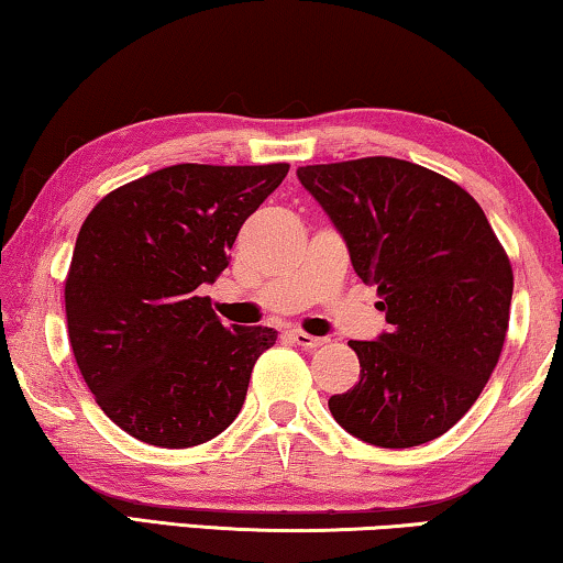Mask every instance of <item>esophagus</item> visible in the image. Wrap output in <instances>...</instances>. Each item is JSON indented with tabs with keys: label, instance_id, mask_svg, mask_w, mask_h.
I'll list each match as a JSON object with an SVG mask.
<instances>
[{
	"label": "esophagus",
	"instance_id": "esophagus-1",
	"mask_svg": "<svg viewBox=\"0 0 563 563\" xmlns=\"http://www.w3.org/2000/svg\"><path fill=\"white\" fill-rule=\"evenodd\" d=\"M289 338L297 342V345H301L305 350H314V347H320V345H324V338H314V335H307V332H301V330H291L289 332Z\"/></svg>",
	"mask_w": 563,
	"mask_h": 563
}]
</instances>
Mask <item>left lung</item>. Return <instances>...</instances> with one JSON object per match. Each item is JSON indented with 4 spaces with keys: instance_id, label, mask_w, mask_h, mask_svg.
<instances>
[{
    "instance_id": "1",
    "label": "left lung",
    "mask_w": 563,
    "mask_h": 563,
    "mask_svg": "<svg viewBox=\"0 0 563 563\" xmlns=\"http://www.w3.org/2000/svg\"><path fill=\"white\" fill-rule=\"evenodd\" d=\"M299 183L378 287L388 332L350 340L361 380L332 417L363 442L406 450L450 431L483 394L508 330L512 272L470 192L413 162L307 165Z\"/></svg>"
}]
</instances>
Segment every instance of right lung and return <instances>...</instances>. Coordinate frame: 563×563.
Wrapping results in <instances>:
<instances>
[{
    "label": "right lung",
    "instance_id": "right-lung-1",
    "mask_svg": "<svg viewBox=\"0 0 563 563\" xmlns=\"http://www.w3.org/2000/svg\"><path fill=\"white\" fill-rule=\"evenodd\" d=\"M287 173L173 165L109 192L80 225L65 279L70 347L101 411L140 442L185 450L239 417L276 330H225L198 289Z\"/></svg>",
    "mask_w": 563,
    "mask_h": 563
}]
</instances>
